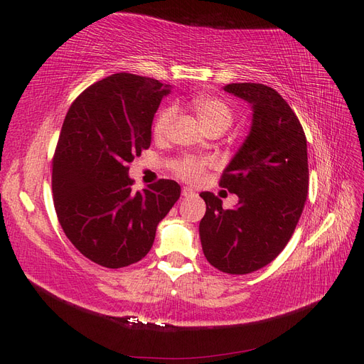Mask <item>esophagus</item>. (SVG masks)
<instances>
[{"label": "esophagus", "instance_id": "esophagus-1", "mask_svg": "<svg viewBox=\"0 0 364 364\" xmlns=\"http://www.w3.org/2000/svg\"><path fill=\"white\" fill-rule=\"evenodd\" d=\"M182 196L183 197H194L197 194H196V191L193 188H190V186H183V188H182Z\"/></svg>", "mask_w": 364, "mask_h": 364}]
</instances>
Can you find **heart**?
Returning <instances> with one entry per match:
<instances>
[{"label": "heart", "instance_id": "heart-1", "mask_svg": "<svg viewBox=\"0 0 364 364\" xmlns=\"http://www.w3.org/2000/svg\"><path fill=\"white\" fill-rule=\"evenodd\" d=\"M193 107L197 118L200 121V124L205 129L213 127V126H225L228 129L230 121H232V112H230L228 105L217 100V98H209V97L196 98ZM176 114H178L176 106H168L159 112L155 121V127H153V132H155V135L158 138H162L168 134V130L176 118ZM208 165H209V159L186 156L176 161L174 171L178 173L182 179L196 182L202 178V174Z\"/></svg>", "mask_w": 364, "mask_h": 364}]
</instances>
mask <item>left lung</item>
I'll list each match as a JSON object with an SVG mask.
<instances>
[{
	"instance_id": "left-lung-1",
	"label": "left lung",
	"mask_w": 364,
	"mask_h": 364,
	"mask_svg": "<svg viewBox=\"0 0 364 364\" xmlns=\"http://www.w3.org/2000/svg\"><path fill=\"white\" fill-rule=\"evenodd\" d=\"M225 91L250 105L249 134L223 170L220 185L238 196L223 209L202 193L199 234L206 259L229 274L267 266L291 238L308 194L306 138L289 103L261 83H230Z\"/></svg>"
}]
</instances>
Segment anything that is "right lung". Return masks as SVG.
I'll return each instance as SVG.
<instances>
[{"label":"right lung","instance_id":"add662e5","mask_svg":"<svg viewBox=\"0 0 364 364\" xmlns=\"http://www.w3.org/2000/svg\"><path fill=\"white\" fill-rule=\"evenodd\" d=\"M170 91V85L118 73L85 90L65 117L53 159L54 208L75 249L103 267L144 258L181 197L170 179L134 191L127 167L150 147L153 118Z\"/></svg>","mask_w":364,"mask_h":364}]
</instances>
